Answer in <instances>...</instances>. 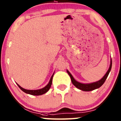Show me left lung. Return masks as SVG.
<instances>
[{"label": "left lung", "instance_id": "8db88e82", "mask_svg": "<svg viewBox=\"0 0 121 121\" xmlns=\"http://www.w3.org/2000/svg\"><path fill=\"white\" fill-rule=\"evenodd\" d=\"M112 58L110 59V67L108 68V71L106 72V73L105 74L103 78L101 79L99 81H97V82L90 83H82L79 82L78 81H77L74 78V77H73V75H71V73H70L68 70H67V72L70 76V78H71V82L73 83V85L75 86L76 87L78 88V89H80L81 90L84 91H92L94 90H95V89H98L100 87L102 86L103 84L104 83V82H105L106 79L108 78L109 73L111 71V69H112Z\"/></svg>", "mask_w": 121, "mask_h": 121}]
</instances>
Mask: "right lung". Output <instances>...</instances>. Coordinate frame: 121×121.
<instances>
[{"mask_svg": "<svg viewBox=\"0 0 121 121\" xmlns=\"http://www.w3.org/2000/svg\"><path fill=\"white\" fill-rule=\"evenodd\" d=\"M54 74V73H53V74H52V76H51L48 83L47 84L45 87H44L42 88V89H38V90H27V89H23V87H22L19 86L17 83V86H19V87L20 89L25 93L28 94H30V95H40L44 94L47 93V92L49 90L50 87H51V85H52V78H53Z\"/></svg>", "mask_w": 121, "mask_h": 121, "instance_id": "add662e5", "label": "right lung"}]
</instances>
